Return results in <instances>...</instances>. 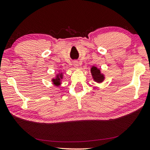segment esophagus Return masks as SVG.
Segmentation results:
<instances>
[{"label":"esophagus","mask_w":150,"mask_h":150,"mask_svg":"<svg viewBox=\"0 0 150 150\" xmlns=\"http://www.w3.org/2000/svg\"><path fill=\"white\" fill-rule=\"evenodd\" d=\"M73 65L75 68H78L79 67V63L78 62H75L74 63H73Z\"/></svg>","instance_id":"obj_1"}]
</instances>
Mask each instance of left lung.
Listing matches in <instances>:
<instances>
[{"instance_id":"1","label":"left lung","mask_w":150,"mask_h":150,"mask_svg":"<svg viewBox=\"0 0 150 150\" xmlns=\"http://www.w3.org/2000/svg\"><path fill=\"white\" fill-rule=\"evenodd\" d=\"M91 73L92 75L93 80L96 83H100L105 80V75L101 73L100 69L95 66H92V67L91 68Z\"/></svg>"}]
</instances>
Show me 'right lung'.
Segmentation results:
<instances>
[{
	"label": "right lung",
	"mask_w": 150,
	"mask_h": 150,
	"mask_svg": "<svg viewBox=\"0 0 150 150\" xmlns=\"http://www.w3.org/2000/svg\"><path fill=\"white\" fill-rule=\"evenodd\" d=\"M63 78V73L62 72H60L55 75V77L54 78H53L52 79V83L54 84L55 86H59L61 84H62V81Z\"/></svg>",
	"instance_id": "right-lung-1"
}]
</instances>
